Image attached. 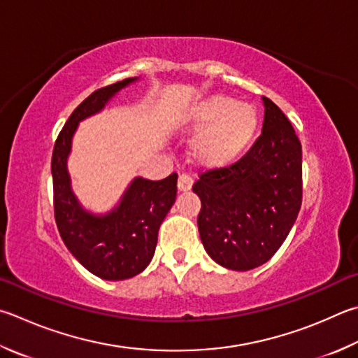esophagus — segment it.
Returning a JSON list of instances; mask_svg holds the SVG:
<instances>
[{"mask_svg": "<svg viewBox=\"0 0 358 358\" xmlns=\"http://www.w3.org/2000/svg\"><path fill=\"white\" fill-rule=\"evenodd\" d=\"M192 183H194V180L191 175H187V173L178 175V183H177L178 191H189L192 187Z\"/></svg>", "mask_w": 358, "mask_h": 358, "instance_id": "1", "label": "esophagus"}]
</instances>
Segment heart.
I'll use <instances>...</instances> for the list:
<instances>
[{
    "label": "heart",
    "mask_w": 358,
    "mask_h": 358,
    "mask_svg": "<svg viewBox=\"0 0 358 358\" xmlns=\"http://www.w3.org/2000/svg\"><path fill=\"white\" fill-rule=\"evenodd\" d=\"M187 122L192 129L200 131L194 139V155L210 167H222L238 159L258 129L255 108L222 94L200 101Z\"/></svg>",
    "instance_id": "1"
}]
</instances>
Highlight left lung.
Wrapping results in <instances>:
<instances>
[{"label":"left lung","instance_id":"1","mask_svg":"<svg viewBox=\"0 0 358 358\" xmlns=\"http://www.w3.org/2000/svg\"><path fill=\"white\" fill-rule=\"evenodd\" d=\"M264 101L263 131L241 159L200 172V239L214 262L249 271L274 257L302 205V145L288 117Z\"/></svg>","mask_w":358,"mask_h":358}]
</instances>
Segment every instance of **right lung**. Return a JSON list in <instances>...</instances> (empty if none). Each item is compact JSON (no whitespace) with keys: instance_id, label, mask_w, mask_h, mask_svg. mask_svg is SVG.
I'll list each match as a JSON object with an SVG mask.
<instances>
[{"instance_id":"1","label":"right lung","mask_w":358,"mask_h":358,"mask_svg":"<svg viewBox=\"0 0 358 358\" xmlns=\"http://www.w3.org/2000/svg\"><path fill=\"white\" fill-rule=\"evenodd\" d=\"M131 81L134 78L96 89L80 103L57 136L51 157L57 230L71 255L105 280H125L147 268L158 243L159 225L177 197L175 172L159 181L136 178L120 205L105 217L84 211L70 191L66 162L78 122L99 113L117 90Z\"/></svg>"}]
</instances>
